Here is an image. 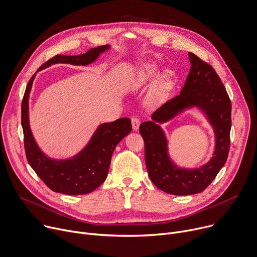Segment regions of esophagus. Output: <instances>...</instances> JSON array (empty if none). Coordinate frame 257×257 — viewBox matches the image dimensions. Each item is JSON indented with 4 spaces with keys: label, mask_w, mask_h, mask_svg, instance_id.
I'll use <instances>...</instances> for the list:
<instances>
[{
    "label": "esophagus",
    "mask_w": 257,
    "mask_h": 257,
    "mask_svg": "<svg viewBox=\"0 0 257 257\" xmlns=\"http://www.w3.org/2000/svg\"><path fill=\"white\" fill-rule=\"evenodd\" d=\"M131 122H132L133 131H138L139 125H141V121H139V119L137 118V116H132V118H131Z\"/></svg>",
    "instance_id": "34e87169"
}]
</instances>
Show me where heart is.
<instances>
[{
	"label": "heart",
	"instance_id": "b5f03b06",
	"mask_svg": "<svg viewBox=\"0 0 257 257\" xmlns=\"http://www.w3.org/2000/svg\"><path fill=\"white\" fill-rule=\"evenodd\" d=\"M159 76V69L151 63H145L139 67L138 72L132 82V87L139 90L148 87L155 81L152 86L150 97L155 102H162L169 95L173 88V80L169 73Z\"/></svg>",
	"mask_w": 257,
	"mask_h": 257
}]
</instances>
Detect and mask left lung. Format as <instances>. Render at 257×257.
<instances>
[{"label":"left lung","instance_id":"obj_1","mask_svg":"<svg viewBox=\"0 0 257 257\" xmlns=\"http://www.w3.org/2000/svg\"><path fill=\"white\" fill-rule=\"evenodd\" d=\"M190 74L180 94L158 108L152 120L142 123L139 132L145 141L149 176L161 191L176 196L203 192L225 164L229 151L231 104L214 68L189 52ZM197 107L207 118L216 135L214 156L199 169L177 167L169 155L168 140L159 125L184 110Z\"/></svg>","mask_w":257,"mask_h":257}]
</instances>
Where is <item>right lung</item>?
<instances>
[{"instance_id": "add662e5", "label": "right lung", "mask_w": 257, "mask_h": 257, "mask_svg": "<svg viewBox=\"0 0 257 257\" xmlns=\"http://www.w3.org/2000/svg\"><path fill=\"white\" fill-rule=\"evenodd\" d=\"M110 48L109 45L92 48L77 56L56 55L39 69L56 63L88 65ZM36 74L31 78L21 104V125L25 136L27 159L37 175L50 190L65 195H85L96 190L106 179L112 153L131 130L129 118L102 123L93 133L89 143L77 155L67 159H52L46 155L36 143L30 126L29 99Z\"/></svg>"}]
</instances>
